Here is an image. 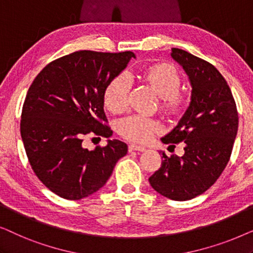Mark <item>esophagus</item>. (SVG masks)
I'll return each mask as SVG.
<instances>
[{
  "label": "esophagus",
  "instance_id": "obj_1",
  "mask_svg": "<svg viewBox=\"0 0 253 253\" xmlns=\"http://www.w3.org/2000/svg\"><path fill=\"white\" fill-rule=\"evenodd\" d=\"M129 152H133V151H139V152H144L146 151V148L144 146H139V145H136V144H130L129 145Z\"/></svg>",
  "mask_w": 253,
  "mask_h": 253
}]
</instances>
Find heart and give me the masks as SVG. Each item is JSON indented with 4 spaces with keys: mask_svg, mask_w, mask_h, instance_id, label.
<instances>
[{
    "mask_svg": "<svg viewBox=\"0 0 253 253\" xmlns=\"http://www.w3.org/2000/svg\"><path fill=\"white\" fill-rule=\"evenodd\" d=\"M141 79L159 96V109L164 115L179 119L188 108L189 100L179 92L182 77L170 64L157 63L147 67L141 74ZM131 83L126 75L114 77L103 92V103L112 114H122L127 107ZM117 131L126 140L146 143L152 134L160 131V124L151 119L130 116L121 121Z\"/></svg>",
    "mask_w": 253,
    "mask_h": 253,
    "instance_id": "b5f03b06",
    "label": "heart"
}]
</instances>
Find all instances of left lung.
Returning <instances> with one entry per match:
<instances>
[{"mask_svg":"<svg viewBox=\"0 0 253 253\" xmlns=\"http://www.w3.org/2000/svg\"><path fill=\"white\" fill-rule=\"evenodd\" d=\"M191 84V102L177 126L162 143L184 141V155L167 157L148 178L155 191L184 202L202 195L222 174L229 161L238 129V113L229 85L213 64L188 51L172 48Z\"/></svg>","mask_w":253,"mask_h":253,"instance_id":"left-lung-1","label":"left lung"}]
</instances>
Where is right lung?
Segmentation results:
<instances>
[{
    "label": "right lung",
    "mask_w": 253,
    "mask_h": 253,
    "mask_svg": "<svg viewBox=\"0 0 253 253\" xmlns=\"http://www.w3.org/2000/svg\"><path fill=\"white\" fill-rule=\"evenodd\" d=\"M134 57L132 51H75L50 62L30 86L20 136L34 174L55 195L78 200L96 192L126 154V144L117 139L93 151L83 140L113 134L103 92Z\"/></svg>",
    "instance_id": "right-lung-1"
}]
</instances>
